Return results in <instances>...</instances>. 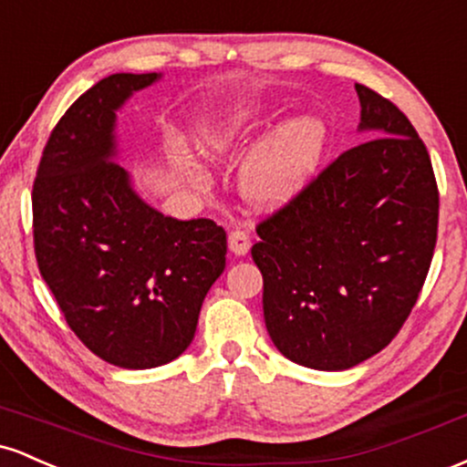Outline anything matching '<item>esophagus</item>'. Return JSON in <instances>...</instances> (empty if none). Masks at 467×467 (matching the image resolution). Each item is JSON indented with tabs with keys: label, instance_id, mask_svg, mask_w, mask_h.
Listing matches in <instances>:
<instances>
[{
	"label": "esophagus",
	"instance_id": "34e87169",
	"mask_svg": "<svg viewBox=\"0 0 467 467\" xmlns=\"http://www.w3.org/2000/svg\"><path fill=\"white\" fill-rule=\"evenodd\" d=\"M228 248L234 256L248 254L250 250V234L244 233V230H234V233L228 234Z\"/></svg>",
	"mask_w": 467,
	"mask_h": 467
}]
</instances>
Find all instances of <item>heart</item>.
<instances>
[{"label": "heart", "instance_id": "b5f03b06", "mask_svg": "<svg viewBox=\"0 0 467 467\" xmlns=\"http://www.w3.org/2000/svg\"><path fill=\"white\" fill-rule=\"evenodd\" d=\"M250 116L241 109L222 111L202 127L206 151L226 158L244 144ZM325 125L316 118H296L252 153L241 171V192L256 206H276L303 189L323 158Z\"/></svg>", "mask_w": 467, "mask_h": 467}]
</instances>
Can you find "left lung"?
Masks as SVG:
<instances>
[{
	"label": "left lung",
	"mask_w": 467,
	"mask_h": 467,
	"mask_svg": "<svg viewBox=\"0 0 467 467\" xmlns=\"http://www.w3.org/2000/svg\"><path fill=\"white\" fill-rule=\"evenodd\" d=\"M368 140L256 226L267 334L287 360L345 371L398 336L437 244L431 155L390 100L356 85Z\"/></svg>",
	"instance_id": "1"
}]
</instances>
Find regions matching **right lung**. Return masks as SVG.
I'll use <instances>...</instances> for the list:
<instances>
[{
	"mask_svg": "<svg viewBox=\"0 0 467 467\" xmlns=\"http://www.w3.org/2000/svg\"><path fill=\"white\" fill-rule=\"evenodd\" d=\"M160 78L111 74L78 96L50 133L32 186L41 276L78 340L122 368L182 356L226 267L222 226L162 215L116 162V114Z\"/></svg>",
	"mask_w": 467,
	"mask_h": 467,
	"instance_id": "add662e5",
	"label": "right lung"
}]
</instances>
